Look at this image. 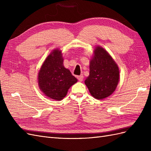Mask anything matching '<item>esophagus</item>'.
<instances>
[{
	"label": "esophagus",
	"instance_id": "esophagus-1",
	"mask_svg": "<svg viewBox=\"0 0 151 151\" xmlns=\"http://www.w3.org/2000/svg\"><path fill=\"white\" fill-rule=\"evenodd\" d=\"M77 77V79H78V80L80 81V82H82L83 81V78H84V77H83V75H81V76H78Z\"/></svg>",
	"mask_w": 151,
	"mask_h": 151
}]
</instances>
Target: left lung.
<instances>
[{
    "instance_id": "left-lung-1",
    "label": "left lung",
    "mask_w": 151,
    "mask_h": 151,
    "mask_svg": "<svg viewBox=\"0 0 151 151\" xmlns=\"http://www.w3.org/2000/svg\"><path fill=\"white\" fill-rule=\"evenodd\" d=\"M89 69L84 83L92 96L97 99L109 96L116 88L120 72L115 60L101 47L95 48Z\"/></svg>"
}]
</instances>
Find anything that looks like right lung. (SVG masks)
<instances>
[{"label": "right lung", "instance_id": "add662e5", "mask_svg": "<svg viewBox=\"0 0 151 151\" xmlns=\"http://www.w3.org/2000/svg\"><path fill=\"white\" fill-rule=\"evenodd\" d=\"M63 58L60 50L55 49L45 59L38 73L40 90L52 99L60 101L77 79L63 66Z\"/></svg>", "mask_w": 151, "mask_h": 151}]
</instances>
